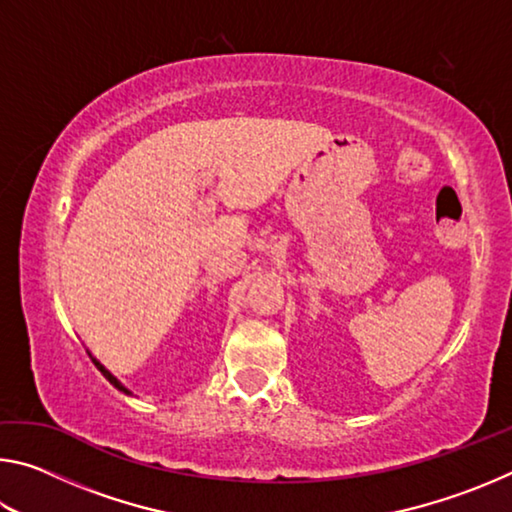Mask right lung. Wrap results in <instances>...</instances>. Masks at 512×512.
<instances>
[{
    "instance_id": "1",
    "label": "right lung",
    "mask_w": 512,
    "mask_h": 512,
    "mask_svg": "<svg viewBox=\"0 0 512 512\" xmlns=\"http://www.w3.org/2000/svg\"><path fill=\"white\" fill-rule=\"evenodd\" d=\"M88 354H90V359H92V363H94V366H97V370L101 372V375H103V377H106V379L110 381V384H112V386H115V388H117V391H121V393H126V395H133L131 391H128V388H126L124 384H121V381H119V379H117L115 375H112V372H110V370H108L106 366H103V363H101V361H99L97 357H92V352H90V350H88Z\"/></svg>"
}]
</instances>
